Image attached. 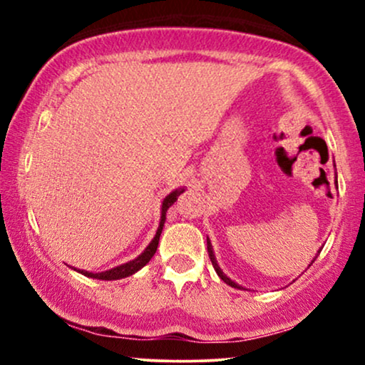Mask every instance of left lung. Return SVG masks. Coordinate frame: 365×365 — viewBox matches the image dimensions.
<instances>
[{
    "label": "left lung",
    "mask_w": 365,
    "mask_h": 365,
    "mask_svg": "<svg viewBox=\"0 0 365 365\" xmlns=\"http://www.w3.org/2000/svg\"><path fill=\"white\" fill-rule=\"evenodd\" d=\"M207 252H209V259H211L212 267H215V271L217 273V276H220V278L223 279V282H225L226 284H230V287H233V288H242L240 284H237L235 282H232V279H230L228 276H226V274L223 273V271H221V267L217 266L216 255H215V252H212V245H211V240H209V238H207ZM319 252H321V250H319ZM314 259H316V257H314ZM312 262H314V261H312ZM312 262H311V264H312ZM311 264H309V266H311Z\"/></svg>",
    "instance_id": "8db88e82"
}]
</instances>
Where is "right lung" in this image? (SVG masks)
<instances>
[{
  "mask_svg": "<svg viewBox=\"0 0 365 365\" xmlns=\"http://www.w3.org/2000/svg\"><path fill=\"white\" fill-rule=\"evenodd\" d=\"M185 192V187H180V188H175L173 192H170L168 195L163 199V204H161V220H159V226L156 230V235H154L153 240H150V244L145 247V250L142 252L139 257H135L133 261L130 262H125L121 264V266H116L113 267V269H108V271H103V273H91V271H83V269H73L78 271V273L87 276V278H96V279H104V282H113V279H121V278H127V276H132L135 274L137 271L142 269V267L148 264L150 259H153V255L156 254L158 250V244H159V237H161V232H163V226H165V221H166V212H168L170 206H173L175 200L178 199L180 194H183Z\"/></svg>",
  "mask_w": 365,
  "mask_h": 365,
  "instance_id": "obj_1",
  "label": "right lung"
}]
</instances>
